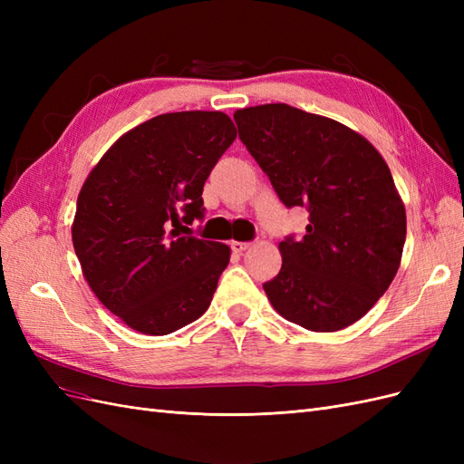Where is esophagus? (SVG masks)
I'll return each instance as SVG.
<instances>
[{"instance_id": "obj_1", "label": "esophagus", "mask_w": 464, "mask_h": 464, "mask_svg": "<svg viewBox=\"0 0 464 464\" xmlns=\"http://www.w3.org/2000/svg\"><path fill=\"white\" fill-rule=\"evenodd\" d=\"M249 246H251L249 242H232V244H230L234 254H242V251H246Z\"/></svg>"}]
</instances>
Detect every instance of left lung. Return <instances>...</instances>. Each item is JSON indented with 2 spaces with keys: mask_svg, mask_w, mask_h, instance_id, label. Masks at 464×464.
<instances>
[{
  "mask_svg": "<svg viewBox=\"0 0 464 464\" xmlns=\"http://www.w3.org/2000/svg\"><path fill=\"white\" fill-rule=\"evenodd\" d=\"M242 143L288 208L305 207L302 240L278 244L266 298L296 325L331 333L366 315L395 278L406 213L389 166L346 125L288 104L234 114Z\"/></svg>",
  "mask_w": 464,
  "mask_h": 464,
  "instance_id": "1",
  "label": "left lung"
}]
</instances>
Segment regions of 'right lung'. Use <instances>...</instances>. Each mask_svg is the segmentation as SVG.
<instances>
[{"instance_id": "add662e5", "label": "right lung", "mask_w": 464, "mask_h": 464, "mask_svg": "<svg viewBox=\"0 0 464 464\" xmlns=\"http://www.w3.org/2000/svg\"><path fill=\"white\" fill-rule=\"evenodd\" d=\"M234 139L222 111L160 114L121 135L82 184L75 254L96 298L131 329L170 334L210 305L230 247L189 236V224L205 218L203 186Z\"/></svg>"}]
</instances>
